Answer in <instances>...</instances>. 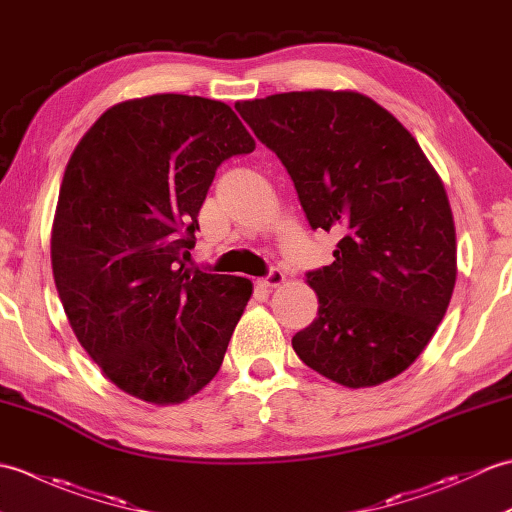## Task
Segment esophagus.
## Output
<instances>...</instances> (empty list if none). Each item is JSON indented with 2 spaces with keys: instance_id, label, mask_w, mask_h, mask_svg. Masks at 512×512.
I'll list each match as a JSON object with an SVG mask.
<instances>
[{
  "instance_id": "esophagus-1",
  "label": "esophagus",
  "mask_w": 512,
  "mask_h": 512,
  "mask_svg": "<svg viewBox=\"0 0 512 512\" xmlns=\"http://www.w3.org/2000/svg\"><path fill=\"white\" fill-rule=\"evenodd\" d=\"M284 279H286V275H284V273H281V270H279V268H270V270H268V273H266V277H262V279H259V281H257V284H259V286H262V288H277V286H281V284H284Z\"/></svg>"
}]
</instances>
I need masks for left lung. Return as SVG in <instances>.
Listing matches in <instances>:
<instances>
[{
    "instance_id": "left-lung-1",
    "label": "left lung",
    "mask_w": 512,
    "mask_h": 512,
    "mask_svg": "<svg viewBox=\"0 0 512 512\" xmlns=\"http://www.w3.org/2000/svg\"><path fill=\"white\" fill-rule=\"evenodd\" d=\"M235 110L275 151L334 262L306 273L319 312L297 356L345 387L398 376L431 341L455 286L447 191L405 127L358 92H284Z\"/></svg>"
}]
</instances>
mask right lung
<instances>
[{
    "instance_id": "add662e5",
    "label": "right lung",
    "mask_w": 512,
    "mask_h": 512,
    "mask_svg": "<svg viewBox=\"0 0 512 512\" xmlns=\"http://www.w3.org/2000/svg\"><path fill=\"white\" fill-rule=\"evenodd\" d=\"M253 149L231 107L187 94L118 103L76 145L54 284L83 350L127 394L176 405L220 369L253 284L184 259L217 167Z\"/></svg>"
}]
</instances>
